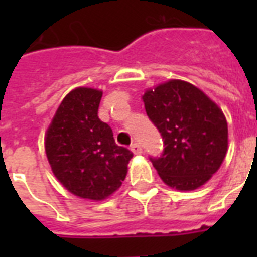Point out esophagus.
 <instances>
[{
	"label": "esophagus",
	"mask_w": 257,
	"mask_h": 257,
	"mask_svg": "<svg viewBox=\"0 0 257 257\" xmlns=\"http://www.w3.org/2000/svg\"><path fill=\"white\" fill-rule=\"evenodd\" d=\"M131 151H132L135 155H141V153H143V148H141V145L137 144V143H133V144L131 145Z\"/></svg>",
	"instance_id": "34e87169"
}]
</instances>
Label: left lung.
<instances>
[{"label":"left lung","instance_id":"1","mask_svg":"<svg viewBox=\"0 0 257 257\" xmlns=\"http://www.w3.org/2000/svg\"><path fill=\"white\" fill-rule=\"evenodd\" d=\"M143 101L164 143L161 156L151 157L161 180L177 191L204 185L227 155L228 125L221 109L181 80L148 89Z\"/></svg>","mask_w":257,"mask_h":257}]
</instances>
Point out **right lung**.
<instances>
[{
  "instance_id": "right-lung-1",
  "label": "right lung",
  "mask_w": 257,
  "mask_h": 257,
  "mask_svg": "<svg viewBox=\"0 0 257 257\" xmlns=\"http://www.w3.org/2000/svg\"><path fill=\"white\" fill-rule=\"evenodd\" d=\"M102 92L76 88L58 106L45 135L54 176L81 199H106L121 187L133 153L118 147L112 128L98 118Z\"/></svg>"
}]
</instances>
